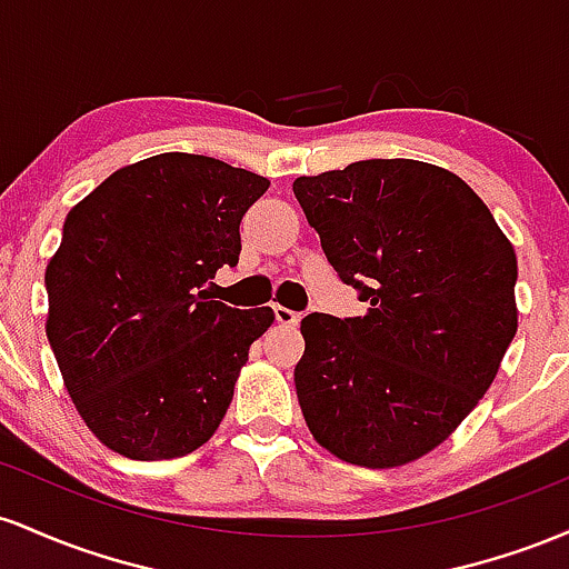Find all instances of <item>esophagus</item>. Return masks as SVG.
Here are the masks:
<instances>
[{
    "label": "esophagus",
    "mask_w": 569,
    "mask_h": 569,
    "mask_svg": "<svg viewBox=\"0 0 569 569\" xmlns=\"http://www.w3.org/2000/svg\"><path fill=\"white\" fill-rule=\"evenodd\" d=\"M273 317H277V322L282 325H298L301 322V315L292 309H284V306H273Z\"/></svg>",
    "instance_id": "1"
}]
</instances>
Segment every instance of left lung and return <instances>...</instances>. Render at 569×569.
<instances>
[{"instance_id": "left-lung-1", "label": "left lung", "mask_w": 569, "mask_h": 569, "mask_svg": "<svg viewBox=\"0 0 569 569\" xmlns=\"http://www.w3.org/2000/svg\"><path fill=\"white\" fill-rule=\"evenodd\" d=\"M325 258L368 306L303 317L298 403L338 459L398 468L443 443L516 336V252L473 188L370 158L292 182Z\"/></svg>"}]
</instances>
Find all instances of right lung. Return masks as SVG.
<instances>
[{
  "label": "right lung",
  "mask_w": 569,
  "mask_h": 569,
  "mask_svg": "<svg viewBox=\"0 0 569 569\" xmlns=\"http://www.w3.org/2000/svg\"><path fill=\"white\" fill-rule=\"evenodd\" d=\"M266 190L217 158L161 152L67 214L44 271L48 341L80 417L118 455L184 457L220 427L273 311L231 309L207 287L239 263L241 217Z\"/></svg>",
  "instance_id": "1"
}]
</instances>
